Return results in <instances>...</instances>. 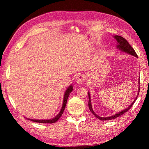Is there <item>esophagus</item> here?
<instances>
[{"label": "esophagus", "mask_w": 149, "mask_h": 149, "mask_svg": "<svg viewBox=\"0 0 149 149\" xmlns=\"http://www.w3.org/2000/svg\"><path fill=\"white\" fill-rule=\"evenodd\" d=\"M85 81V75L84 74H79L75 78V83L77 84H83Z\"/></svg>", "instance_id": "esophagus-1"}]
</instances>
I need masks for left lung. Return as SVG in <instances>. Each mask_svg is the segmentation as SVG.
Masks as SVG:
<instances>
[{"label": "left lung", "mask_w": 149, "mask_h": 149, "mask_svg": "<svg viewBox=\"0 0 149 149\" xmlns=\"http://www.w3.org/2000/svg\"><path fill=\"white\" fill-rule=\"evenodd\" d=\"M114 38H115L116 41V47L120 51H121L122 52H125L127 53L129 55H131L132 56L134 57H138L136 53L134 51V50L133 49V48L131 46L130 44L128 43V42L126 40L125 38H123V37L120 36H118V35H115L114 36ZM140 92V78L138 79V92L136 97L135 99L132 101V103L131 104V105H129L127 107H126L125 109H124L123 110H122L121 111H119L118 113H116L115 115H113L112 116H107V117H102V116H99L98 115L94 112V111L93 110L92 108V105H91V96H90V93L89 91H88V97H89V100H88V106H89V109L90 110V111L92 113L93 115H95V116H96L98 119H99L100 120H112V119H115L117 117H118L120 116H121L123 114H124L125 112H127V111L131 108V107L133 105L134 103L135 102L136 100L137 97L138 96V93Z\"/></svg>", "instance_id": "obj_1"}]
</instances>
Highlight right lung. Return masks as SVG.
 <instances>
[{"mask_svg": "<svg viewBox=\"0 0 149 149\" xmlns=\"http://www.w3.org/2000/svg\"><path fill=\"white\" fill-rule=\"evenodd\" d=\"M73 90V86H72V84H70V86L67 88V89L66 90L65 94H64V97H63V105L61 107V109L60 110L59 113L55 117H54L53 118L51 119H49V120H37V119H30V118H26L27 119L31 120V121H33L34 122H37V123H55L58 120H59V118L61 116V115H63V111H64L65 108L66 107V102H67V100H68V98L70 93Z\"/></svg>", "mask_w": 149, "mask_h": 149, "instance_id": "obj_1", "label": "right lung"}]
</instances>
